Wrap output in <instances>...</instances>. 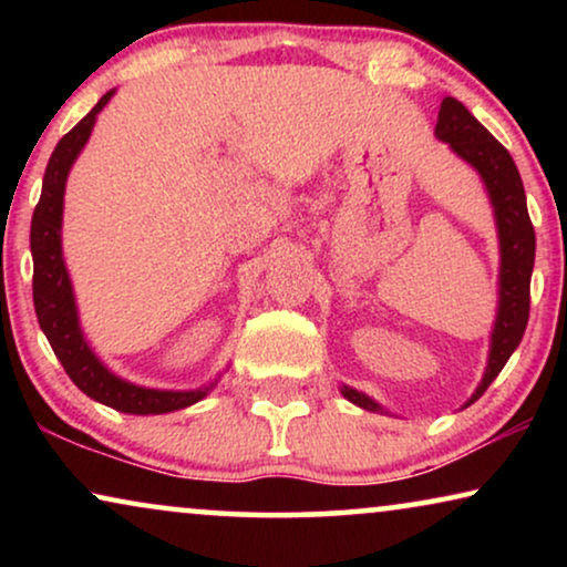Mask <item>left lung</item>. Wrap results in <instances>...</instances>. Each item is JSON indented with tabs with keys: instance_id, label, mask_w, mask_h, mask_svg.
I'll list each match as a JSON object with an SVG mask.
<instances>
[{
	"instance_id": "obj_1",
	"label": "left lung",
	"mask_w": 567,
	"mask_h": 567,
	"mask_svg": "<svg viewBox=\"0 0 567 567\" xmlns=\"http://www.w3.org/2000/svg\"><path fill=\"white\" fill-rule=\"evenodd\" d=\"M436 136L441 142H449V146L462 159H467L483 175L487 193H491L501 235L498 320H495L491 359H487L485 377L475 394H472V400L467 402V405H472L493 384V379L506 367L511 353L522 343L526 322H529V286L534 268V247H537V243H534V227L529 212H526L522 175H518L506 146L454 97H444V103H441ZM343 394L353 405L363 410H382L374 400L351 390V386H343Z\"/></svg>"
}]
</instances>
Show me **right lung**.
Returning a JSON list of instances; mask_svg holds the SVG:
<instances>
[{"mask_svg": "<svg viewBox=\"0 0 567 567\" xmlns=\"http://www.w3.org/2000/svg\"><path fill=\"white\" fill-rule=\"evenodd\" d=\"M113 90L105 92L97 100V105L61 138L53 150L49 167L43 175V190L41 200H38L33 212V224H30V250H33V305L41 330L49 338V343L61 361V367L69 374V379L87 394V398L103 402V405L121 410V413L131 415H159L169 413V410L188 408L198 402L204 394L212 390H196V392H162V390H146V386H136L123 382V379L113 377L103 363L95 359L84 343L80 320H76L74 293L72 284H69L64 258H61V208H64V185L66 175L76 154L82 152L84 142L92 134L97 113L103 111L107 100H111Z\"/></svg>", "mask_w": 567, "mask_h": 567, "instance_id": "obj_1", "label": "right lung"}]
</instances>
